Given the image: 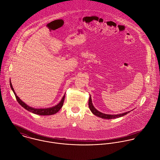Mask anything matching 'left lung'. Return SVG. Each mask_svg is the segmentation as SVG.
<instances>
[{"mask_svg":"<svg viewBox=\"0 0 160 160\" xmlns=\"http://www.w3.org/2000/svg\"><path fill=\"white\" fill-rule=\"evenodd\" d=\"M88 107H89V108H90V111L92 112L93 114H94L97 117H98L100 118H104V119H114V118L122 117L125 116V115H127V113H130L131 112V111H128L127 112H125L123 113H120V114H117V115H108V114L103 113L99 112L98 110H97L94 107V106L93 105V103H92V97H91L90 95L89 100H88Z\"/></svg>","mask_w":160,"mask_h":160,"instance_id":"obj_1","label":"left lung"}]
</instances>
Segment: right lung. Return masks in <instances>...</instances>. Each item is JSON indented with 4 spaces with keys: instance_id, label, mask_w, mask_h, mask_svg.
<instances>
[{
    "instance_id": "1",
    "label": "right lung",
    "mask_w": 160,
    "mask_h": 160,
    "mask_svg": "<svg viewBox=\"0 0 160 160\" xmlns=\"http://www.w3.org/2000/svg\"><path fill=\"white\" fill-rule=\"evenodd\" d=\"M10 87H11V89L13 91V93L15 94V96L16 97V99L18 102V103L22 106L23 107L25 110L29 111L30 112H32L34 114H36V115H53V114H55L57 113L60 109L63 106V102H64V100H65V95H63V97H62V100H60V102L55 106H53L52 107H50V108H33V107H31L28 105H27L26 103H25L23 102H22L20 98L16 95L15 91H14V89L12 87V85L11 83V82L10 80Z\"/></svg>"
}]
</instances>
